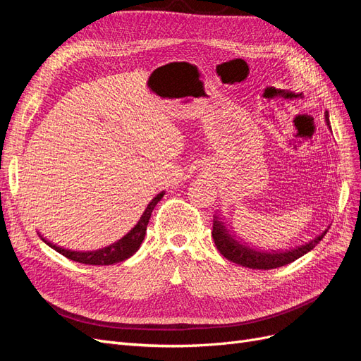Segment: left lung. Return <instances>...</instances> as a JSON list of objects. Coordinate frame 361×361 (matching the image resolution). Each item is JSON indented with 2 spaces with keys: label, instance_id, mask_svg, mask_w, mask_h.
<instances>
[{
  "label": "left lung",
  "instance_id": "left-lung-1",
  "mask_svg": "<svg viewBox=\"0 0 361 361\" xmlns=\"http://www.w3.org/2000/svg\"><path fill=\"white\" fill-rule=\"evenodd\" d=\"M325 122L330 126V118L329 113H325ZM324 233L316 236L313 241L307 243L305 245H300L297 248L286 250V251H257L250 248L245 244L238 243L236 239L227 232L224 224L220 221V218L214 216V226H212V238L214 243L220 253L228 259L233 264L243 265L245 268H253V269H272L279 267H285L290 262L297 260L298 257L309 253L310 250L314 248L316 244H319L321 239L324 238Z\"/></svg>",
  "mask_w": 361,
  "mask_h": 361
}]
</instances>
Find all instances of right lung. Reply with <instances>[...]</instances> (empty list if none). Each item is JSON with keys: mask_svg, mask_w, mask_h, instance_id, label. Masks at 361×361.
Here are the masks:
<instances>
[{"mask_svg": "<svg viewBox=\"0 0 361 361\" xmlns=\"http://www.w3.org/2000/svg\"><path fill=\"white\" fill-rule=\"evenodd\" d=\"M164 194H166V192L162 191L157 195V197L152 199V202L147 204L146 211L143 212V215H141V218H140L138 223L135 224L133 231L126 233L122 239H118L117 243L108 245L105 248L96 250V251H72V250H66V248L54 245V244L48 243L45 238H42V239L51 248L59 251V253L63 255L64 257H68L73 262H80V264H85V265H113V264H117V262H123L128 257L133 256L135 251L140 248L141 243H143L152 211H154V207L157 206V203L164 197Z\"/></svg>", "mask_w": 361, "mask_h": 361, "instance_id": "1", "label": "right lung"}]
</instances>
